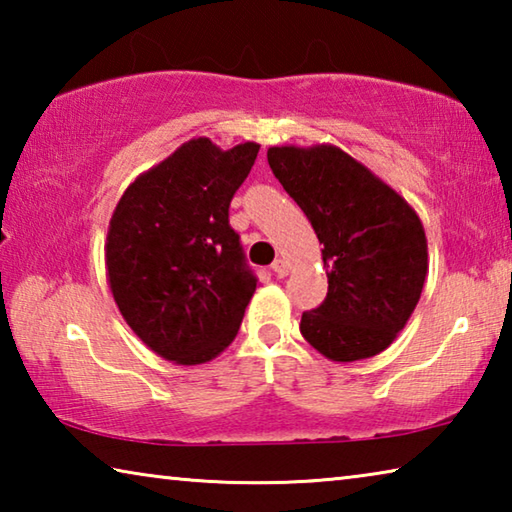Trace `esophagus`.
<instances>
[{
    "mask_svg": "<svg viewBox=\"0 0 512 512\" xmlns=\"http://www.w3.org/2000/svg\"><path fill=\"white\" fill-rule=\"evenodd\" d=\"M271 268H273L277 277H287L289 275V262H287V259H275Z\"/></svg>",
    "mask_w": 512,
    "mask_h": 512,
    "instance_id": "34e87169",
    "label": "esophagus"
}]
</instances>
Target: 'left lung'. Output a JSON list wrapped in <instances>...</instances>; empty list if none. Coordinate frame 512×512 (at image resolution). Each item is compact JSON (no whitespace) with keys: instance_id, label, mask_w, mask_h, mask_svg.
Listing matches in <instances>:
<instances>
[{"instance_id":"8db88e82","label":"left lung","mask_w":512,"mask_h":512,"mask_svg":"<svg viewBox=\"0 0 512 512\" xmlns=\"http://www.w3.org/2000/svg\"><path fill=\"white\" fill-rule=\"evenodd\" d=\"M266 158L323 244L327 298L302 314V336L332 361L384 352L411 318L429 271L418 214L336 146H271Z\"/></svg>"}]
</instances>
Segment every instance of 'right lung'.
<instances>
[{
	"label": "right lung",
	"instance_id": "add662e5",
	"mask_svg": "<svg viewBox=\"0 0 512 512\" xmlns=\"http://www.w3.org/2000/svg\"><path fill=\"white\" fill-rule=\"evenodd\" d=\"M259 144L185 142L128 185L112 212L106 271L128 327L167 361L196 366L235 341L257 289L230 201Z\"/></svg>",
	"mask_w": 512,
	"mask_h": 512
}]
</instances>
